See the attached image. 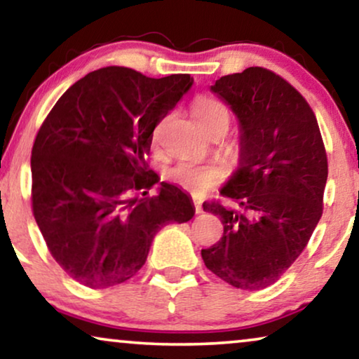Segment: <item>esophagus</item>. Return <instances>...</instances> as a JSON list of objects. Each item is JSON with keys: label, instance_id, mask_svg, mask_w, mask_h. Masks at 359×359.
<instances>
[{"label": "esophagus", "instance_id": "1", "mask_svg": "<svg viewBox=\"0 0 359 359\" xmlns=\"http://www.w3.org/2000/svg\"><path fill=\"white\" fill-rule=\"evenodd\" d=\"M193 203H194V210H196V214H201V212H203V205H201L199 201H193Z\"/></svg>", "mask_w": 359, "mask_h": 359}]
</instances>
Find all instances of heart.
Returning a JSON list of instances; mask_svg holds the SVG:
<instances>
[{
	"label": "heart",
	"mask_w": 359,
	"mask_h": 359,
	"mask_svg": "<svg viewBox=\"0 0 359 359\" xmlns=\"http://www.w3.org/2000/svg\"><path fill=\"white\" fill-rule=\"evenodd\" d=\"M191 114H193L196 124L201 130L209 137L227 134L232 114L230 109L222 101L215 100L212 96H198L191 104ZM160 134V126L156 127L155 137ZM168 180L178 184L180 188L191 193H204L217 184L220 180V171L212 165L196 163V161H180L173 168L168 170Z\"/></svg>",
	"instance_id": "obj_1"
}]
</instances>
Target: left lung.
Masks as SVG:
<instances>
[{
	"label": "left lung",
	"instance_id": "left-lung-1",
	"mask_svg": "<svg viewBox=\"0 0 359 359\" xmlns=\"http://www.w3.org/2000/svg\"><path fill=\"white\" fill-rule=\"evenodd\" d=\"M210 90L240 121V163L220 189L238 209L205 201L224 235L201 255L215 276L257 291L287 271L322 217L325 145L306 97L268 68L225 75Z\"/></svg>",
	"mask_w": 359,
	"mask_h": 359
}]
</instances>
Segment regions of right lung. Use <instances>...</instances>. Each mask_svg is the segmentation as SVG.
I'll list each match as a JSON object with an SVG mask.
<instances>
[{
	"label": "right lung",
	"instance_id": "right-lung-1",
	"mask_svg": "<svg viewBox=\"0 0 359 359\" xmlns=\"http://www.w3.org/2000/svg\"><path fill=\"white\" fill-rule=\"evenodd\" d=\"M193 85L124 67L88 73L60 96L32 145L31 203L53 259L76 283L116 286L144 266L154 237L188 222L189 196L160 183L145 155L158 122Z\"/></svg>",
	"mask_w": 359,
	"mask_h": 359
}]
</instances>
